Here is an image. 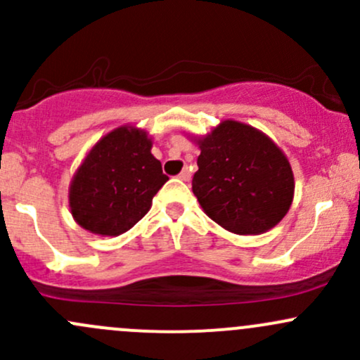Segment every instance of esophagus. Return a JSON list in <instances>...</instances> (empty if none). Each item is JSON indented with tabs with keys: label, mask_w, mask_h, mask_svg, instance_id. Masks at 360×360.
I'll return each mask as SVG.
<instances>
[{
	"label": "esophagus",
	"mask_w": 360,
	"mask_h": 360,
	"mask_svg": "<svg viewBox=\"0 0 360 360\" xmlns=\"http://www.w3.org/2000/svg\"><path fill=\"white\" fill-rule=\"evenodd\" d=\"M179 179L181 181H190L191 179V172H190V169H188V167H186V169H183V172L179 174Z\"/></svg>",
	"instance_id": "esophagus-1"
}]
</instances>
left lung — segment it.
Masks as SVG:
<instances>
[{
    "label": "left lung",
    "instance_id": "obj_1",
    "mask_svg": "<svg viewBox=\"0 0 360 360\" xmlns=\"http://www.w3.org/2000/svg\"><path fill=\"white\" fill-rule=\"evenodd\" d=\"M193 143L200 157L191 188L210 219L237 235L264 233L284 219L294 198V174L266 134L224 120Z\"/></svg>",
    "mask_w": 360,
    "mask_h": 360
}]
</instances>
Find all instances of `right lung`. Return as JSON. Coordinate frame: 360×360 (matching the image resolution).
Returning <instances> with one entry per match:
<instances>
[{"mask_svg":"<svg viewBox=\"0 0 360 360\" xmlns=\"http://www.w3.org/2000/svg\"><path fill=\"white\" fill-rule=\"evenodd\" d=\"M146 130L122 125L101 137L69 184L72 219L94 235L118 237L143 219L169 181Z\"/></svg>","mask_w":360,"mask_h":360,"instance_id":"add662e5","label":"right lung"}]
</instances>
